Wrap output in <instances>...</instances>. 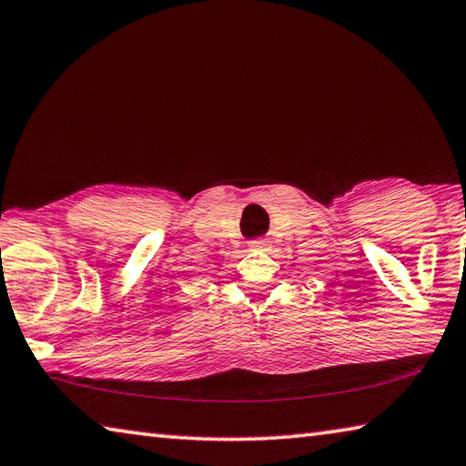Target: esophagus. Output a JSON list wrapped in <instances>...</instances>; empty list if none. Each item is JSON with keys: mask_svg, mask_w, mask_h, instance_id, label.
Segmentation results:
<instances>
[{"mask_svg": "<svg viewBox=\"0 0 466 466\" xmlns=\"http://www.w3.org/2000/svg\"><path fill=\"white\" fill-rule=\"evenodd\" d=\"M252 250H267L268 248V238H257L250 242Z\"/></svg>", "mask_w": 466, "mask_h": 466, "instance_id": "obj_1", "label": "esophagus"}]
</instances>
